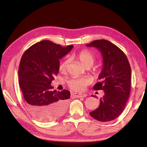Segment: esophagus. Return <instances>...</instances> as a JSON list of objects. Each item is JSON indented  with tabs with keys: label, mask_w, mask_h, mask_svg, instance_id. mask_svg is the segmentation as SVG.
Segmentation results:
<instances>
[{
	"label": "esophagus",
	"mask_w": 147,
	"mask_h": 147,
	"mask_svg": "<svg viewBox=\"0 0 147 147\" xmlns=\"http://www.w3.org/2000/svg\"><path fill=\"white\" fill-rule=\"evenodd\" d=\"M76 96L78 97V98H85L86 97L87 95L86 94H76Z\"/></svg>",
	"instance_id": "1"
}]
</instances>
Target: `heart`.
I'll return each instance as SVG.
<instances>
[{
    "label": "heart",
    "mask_w": 147,
    "mask_h": 147,
    "mask_svg": "<svg viewBox=\"0 0 147 147\" xmlns=\"http://www.w3.org/2000/svg\"><path fill=\"white\" fill-rule=\"evenodd\" d=\"M76 58L84 67H91L93 65L95 58L94 55L87 50H83L79 52L76 55ZM69 64V60H65L62 63L59 67L61 73H65L67 66ZM98 74V71H96ZM90 80L88 78H73L68 82V85L69 88L74 91H82L85 89L86 86L90 83Z\"/></svg>",
    "instance_id": "b5f03b06"
}]
</instances>
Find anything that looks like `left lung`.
Returning a JSON list of instances; mask_svg holds the SVG:
<instances>
[{"instance_id":"obj_1","label":"left lung","mask_w":147,"mask_h":147,"mask_svg":"<svg viewBox=\"0 0 147 147\" xmlns=\"http://www.w3.org/2000/svg\"><path fill=\"white\" fill-rule=\"evenodd\" d=\"M86 46L97 48L103 58V67L98 78L100 82L94 89L104 90V95L99 99V106L89 114L102 122L113 120L121 114L129 96L130 64L125 53L110 41L96 40Z\"/></svg>"}]
</instances>
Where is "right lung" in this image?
Wrapping results in <instances>:
<instances>
[{
    "mask_svg": "<svg viewBox=\"0 0 147 147\" xmlns=\"http://www.w3.org/2000/svg\"><path fill=\"white\" fill-rule=\"evenodd\" d=\"M42 40L30 47L21 57L18 68L19 85L29 111L42 121H52L66 111L70 92L52 90L58 74L59 59L73 49Z\"/></svg>",
    "mask_w": 147,
    "mask_h": 147,
    "instance_id": "1",
    "label": "right lung"
}]
</instances>
